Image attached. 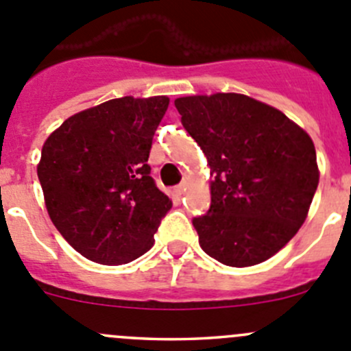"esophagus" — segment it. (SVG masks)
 <instances>
[{
	"mask_svg": "<svg viewBox=\"0 0 351 351\" xmlns=\"http://www.w3.org/2000/svg\"><path fill=\"white\" fill-rule=\"evenodd\" d=\"M175 192L178 193V195H183V193L186 192V183H182V185H178V186H176V189H175Z\"/></svg>",
	"mask_w": 351,
	"mask_h": 351,
	"instance_id": "esophagus-1",
	"label": "esophagus"
}]
</instances>
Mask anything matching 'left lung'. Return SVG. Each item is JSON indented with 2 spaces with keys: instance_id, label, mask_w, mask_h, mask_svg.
Masks as SVG:
<instances>
[{
  "instance_id": "obj_1",
  "label": "left lung",
  "mask_w": 351,
  "mask_h": 351,
  "mask_svg": "<svg viewBox=\"0 0 351 351\" xmlns=\"http://www.w3.org/2000/svg\"><path fill=\"white\" fill-rule=\"evenodd\" d=\"M210 168V207L193 219L202 250L248 267L281 250L319 185L311 135L276 108L237 93L175 99Z\"/></svg>"
}]
</instances>
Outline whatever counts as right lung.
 <instances>
[{
	"label": "right lung",
	"mask_w": 351,
	"mask_h": 351,
	"mask_svg": "<svg viewBox=\"0 0 351 351\" xmlns=\"http://www.w3.org/2000/svg\"><path fill=\"white\" fill-rule=\"evenodd\" d=\"M169 97H118L84 110L46 138L37 165L47 214L89 261L128 264L151 250L173 202L147 165Z\"/></svg>",
	"instance_id": "1"
}]
</instances>
